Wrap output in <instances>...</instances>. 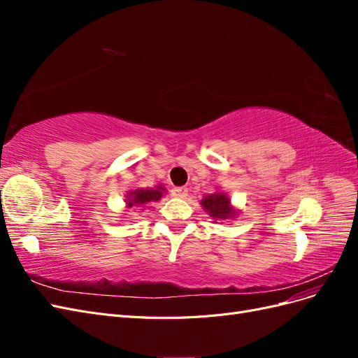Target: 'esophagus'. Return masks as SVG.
Listing matches in <instances>:
<instances>
[{
    "label": "esophagus",
    "instance_id": "esophagus-1",
    "mask_svg": "<svg viewBox=\"0 0 358 358\" xmlns=\"http://www.w3.org/2000/svg\"><path fill=\"white\" fill-rule=\"evenodd\" d=\"M171 194L178 199H185L188 196V189L185 187H178L171 189Z\"/></svg>",
    "mask_w": 358,
    "mask_h": 358
}]
</instances>
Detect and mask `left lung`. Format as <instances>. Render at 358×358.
Instances as JSON below:
<instances>
[{"label": "left lung", "instance_id": "left-lung-1", "mask_svg": "<svg viewBox=\"0 0 358 358\" xmlns=\"http://www.w3.org/2000/svg\"><path fill=\"white\" fill-rule=\"evenodd\" d=\"M203 209L208 212L213 220H229L236 216V209L230 204V199L224 192H215L206 196L201 200Z\"/></svg>", "mask_w": 358, "mask_h": 358}]
</instances>
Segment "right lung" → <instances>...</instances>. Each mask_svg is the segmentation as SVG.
I'll return each instance as SVG.
<instances>
[{
    "instance_id": "obj_1",
    "label": "right lung",
    "mask_w": 358,
    "mask_h": 358,
    "mask_svg": "<svg viewBox=\"0 0 358 358\" xmlns=\"http://www.w3.org/2000/svg\"><path fill=\"white\" fill-rule=\"evenodd\" d=\"M162 185L152 189H134L127 196V208H145L150 201H158L162 197Z\"/></svg>"
}]
</instances>
